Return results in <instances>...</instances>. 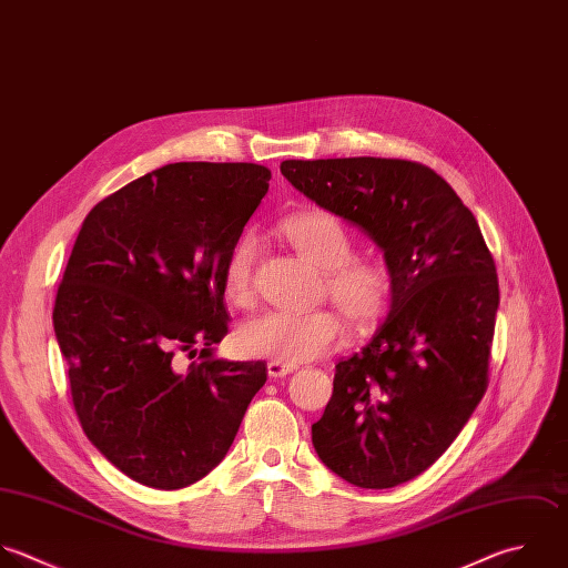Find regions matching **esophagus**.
Returning a JSON list of instances; mask_svg holds the SVG:
<instances>
[{"mask_svg": "<svg viewBox=\"0 0 568 568\" xmlns=\"http://www.w3.org/2000/svg\"><path fill=\"white\" fill-rule=\"evenodd\" d=\"M296 369V365H287V363H278V361H270L267 363V374L270 378H283L287 374H292Z\"/></svg>", "mask_w": 568, "mask_h": 568, "instance_id": "1", "label": "esophagus"}]
</instances>
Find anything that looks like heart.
<instances>
[{"mask_svg":"<svg viewBox=\"0 0 568 568\" xmlns=\"http://www.w3.org/2000/svg\"><path fill=\"white\" fill-rule=\"evenodd\" d=\"M278 234L305 261L323 270V294L354 327L372 329L383 321L396 292L394 272L381 258H356V243L334 214L321 210L290 214L278 223ZM256 254V236L243 234L225 258L223 294L236 307L254 301ZM343 338L345 323L334 310L267 312L241 327L239 347L247 356L298 365L329 354Z\"/></svg>","mask_w":568,"mask_h":568,"instance_id":"b5f03b06","label":"heart"}]
</instances>
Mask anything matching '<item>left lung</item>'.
Returning <instances> with one entry per match:
<instances>
[{"mask_svg":"<svg viewBox=\"0 0 568 568\" xmlns=\"http://www.w3.org/2000/svg\"><path fill=\"white\" fill-rule=\"evenodd\" d=\"M281 172L367 232L394 272L387 321L336 365L334 394L312 425L314 449L336 476L392 489L449 449L487 392L496 261L474 212L418 161L290 159Z\"/></svg>","mask_w":568,"mask_h":568,"instance_id":"left-lung-1","label":"left lung"}]
</instances>
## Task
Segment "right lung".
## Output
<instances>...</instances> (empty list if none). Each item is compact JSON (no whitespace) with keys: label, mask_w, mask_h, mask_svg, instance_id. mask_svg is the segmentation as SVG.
Instances as JSON below:
<instances>
[{"label":"right lung","mask_w":568,"mask_h":568,"mask_svg":"<svg viewBox=\"0 0 568 568\" xmlns=\"http://www.w3.org/2000/svg\"><path fill=\"white\" fill-rule=\"evenodd\" d=\"M256 163L152 170L85 216L52 323L88 440L139 485L174 491L227 454L263 361L227 363L223 265L270 187ZM199 362L183 371L179 353Z\"/></svg>","instance_id":"1"}]
</instances>
